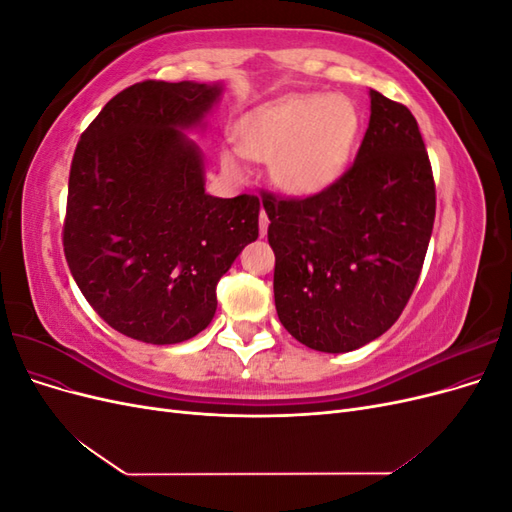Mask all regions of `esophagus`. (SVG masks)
<instances>
[{
    "instance_id": "esophagus-1",
    "label": "esophagus",
    "mask_w": 512,
    "mask_h": 512,
    "mask_svg": "<svg viewBox=\"0 0 512 512\" xmlns=\"http://www.w3.org/2000/svg\"><path fill=\"white\" fill-rule=\"evenodd\" d=\"M269 230V215L267 211H260V237H267Z\"/></svg>"
}]
</instances>
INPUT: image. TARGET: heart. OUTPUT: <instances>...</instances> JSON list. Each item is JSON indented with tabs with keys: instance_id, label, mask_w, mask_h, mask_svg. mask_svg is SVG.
<instances>
[{
	"instance_id": "heart-1",
	"label": "heart",
	"mask_w": 512,
	"mask_h": 512,
	"mask_svg": "<svg viewBox=\"0 0 512 512\" xmlns=\"http://www.w3.org/2000/svg\"><path fill=\"white\" fill-rule=\"evenodd\" d=\"M235 132L237 147L220 153L228 175H243V156L271 160V177L284 192L314 196L344 177L359 141L361 115L346 96L297 94L245 113Z\"/></svg>"
}]
</instances>
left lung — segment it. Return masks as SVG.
<instances>
[{
  "label": "left lung",
  "mask_w": 512,
  "mask_h": 512,
  "mask_svg": "<svg viewBox=\"0 0 512 512\" xmlns=\"http://www.w3.org/2000/svg\"><path fill=\"white\" fill-rule=\"evenodd\" d=\"M369 126L348 173L307 198L262 196L284 329L318 352L389 331L410 299L436 218L427 149L404 104L369 89Z\"/></svg>",
  "instance_id": "obj_1"
}]
</instances>
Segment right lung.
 I'll use <instances>...</instances> for the list:
<instances>
[{"label":"right lung","mask_w":512,"mask_h":512,"mask_svg":"<svg viewBox=\"0 0 512 512\" xmlns=\"http://www.w3.org/2000/svg\"><path fill=\"white\" fill-rule=\"evenodd\" d=\"M224 83L143 81L91 121L74 151L64 252L98 316L145 344L209 327L215 286L258 239L260 200L205 192L207 128Z\"/></svg>","instance_id":"add662e5"}]
</instances>
